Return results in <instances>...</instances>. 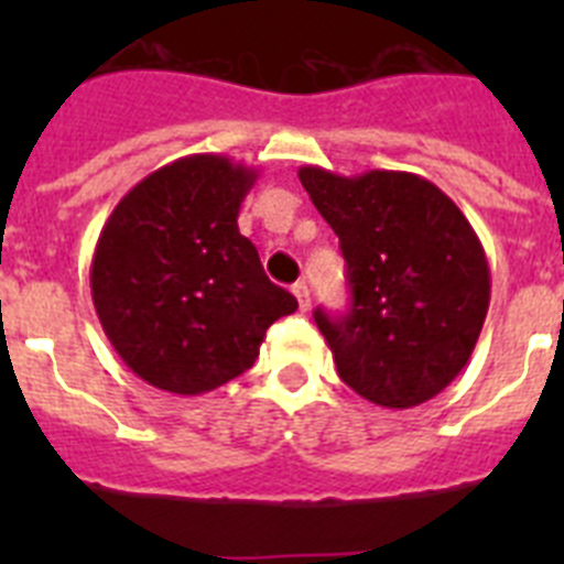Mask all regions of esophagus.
<instances>
[{"label":"esophagus","instance_id":"obj_1","mask_svg":"<svg viewBox=\"0 0 564 564\" xmlns=\"http://www.w3.org/2000/svg\"><path fill=\"white\" fill-rule=\"evenodd\" d=\"M291 291H293V296L299 299V311H302V313L311 311V291H307L305 282H296V285H293Z\"/></svg>","mask_w":564,"mask_h":564}]
</instances>
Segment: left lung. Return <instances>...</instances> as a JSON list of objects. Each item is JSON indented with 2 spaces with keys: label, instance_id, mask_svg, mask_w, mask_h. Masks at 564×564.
<instances>
[{
  "label": "left lung",
  "instance_id": "obj_1",
  "mask_svg": "<svg viewBox=\"0 0 564 564\" xmlns=\"http://www.w3.org/2000/svg\"><path fill=\"white\" fill-rule=\"evenodd\" d=\"M299 181L347 259L350 313H313L341 381L387 410L435 398L466 367L491 299L466 214L412 172L302 166Z\"/></svg>",
  "mask_w": 564,
  "mask_h": 564
}]
</instances>
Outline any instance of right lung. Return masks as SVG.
Returning <instances> with one entry per match:
<instances>
[{
  "label": "right lung",
  "mask_w": 564,
  "mask_h": 564,
  "mask_svg": "<svg viewBox=\"0 0 564 564\" xmlns=\"http://www.w3.org/2000/svg\"><path fill=\"white\" fill-rule=\"evenodd\" d=\"M257 169L226 154L166 163L112 208L89 288L129 370L174 395H203L251 370L259 344L296 299L273 285L239 234Z\"/></svg>",
  "instance_id": "right-lung-1"
}]
</instances>
